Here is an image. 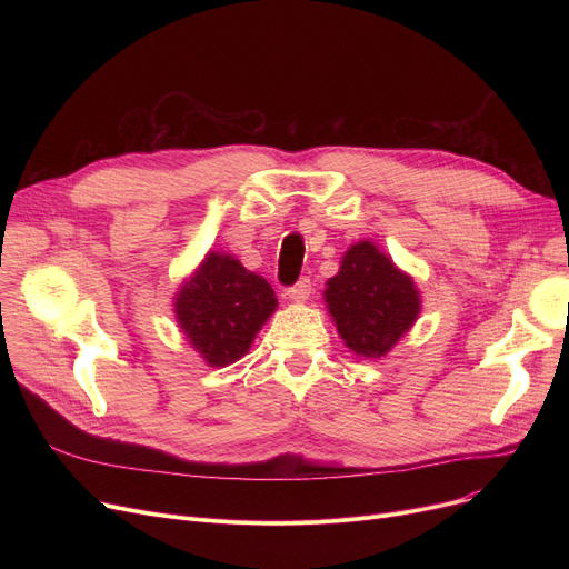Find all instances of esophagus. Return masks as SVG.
<instances>
[{
  "label": "esophagus",
  "instance_id": "obj_1",
  "mask_svg": "<svg viewBox=\"0 0 569 569\" xmlns=\"http://www.w3.org/2000/svg\"><path fill=\"white\" fill-rule=\"evenodd\" d=\"M309 295H311V279L309 277H302L300 281L288 288V297L292 302H305V300H309Z\"/></svg>",
  "mask_w": 569,
  "mask_h": 569
}]
</instances>
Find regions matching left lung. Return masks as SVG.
Returning a JSON list of instances; mask_svg holds the SVG:
<instances>
[{"label":"left lung","mask_w":569,"mask_h":569,"mask_svg":"<svg viewBox=\"0 0 569 569\" xmlns=\"http://www.w3.org/2000/svg\"><path fill=\"white\" fill-rule=\"evenodd\" d=\"M325 302L346 346L362 357L390 352L420 313L412 279L371 242L350 247L339 274L327 281Z\"/></svg>","instance_id":"left-lung-1"}]
</instances>
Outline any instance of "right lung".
<instances>
[{
    "label": "right lung",
    "mask_w": 569,
    "mask_h": 569,
    "mask_svg": "<svg viewBox=\"0 0 569 569\" xmlns=\"http://www.w3.org/2000/svg\"><path fill=\"white\" fill-rule=\"evenodd\" d=\"M274 309L272 286L221 253H207L174 302L179 327L209 367L239 360Z\"/></svg>",
    "instance_id": "1"
}]
</instances>
